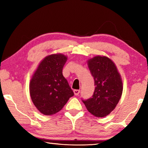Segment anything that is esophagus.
Listing matches in <instances>:
<instances>
[{"label":"esophagus","instance_id":"obj_1","mask_svg":"<svg viewBox=\"0 0 148 148\" xmlns=\"http://www.w3.org/2000/svg\"><path fill=\"white\" fill-rule=\"evenodd\" d=\"M79 90H77V89H75V90H74V95H76V96H77V95H79Z\"/></svg>","mask_w":148,"mask_h":148}]
</instances>
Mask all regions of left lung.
Returning a JSON list of instances; mask_svg holds the SVG:
<instances>
[{
	"mask_svg": "<svg viewBox=\"0 0 148 148\" xmlns=\"http://www.w3.org/2000/svg\"><path fill=\"white\" fill-rule=\"evenodd\" d=\"M87 65L95 89L91 98L83 102L92 116L103 117L113 111L121 98V76L113 61L106 56H95L87 60Z\"/></svg>",
	"mask_w": 148,
	"mask_h": 148,
	"instance_id": "1",
	"label": "left lung"
}]
</instances>
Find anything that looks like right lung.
Masks as SVG:
<instances>
[{"mask_svg": "<svg viewBox=\"0 0 148 148\" xmlns=\"http://www.w3.org/2000/svg\"><path fill=\"white\" fill-rule=\"evenodd\" d=\"M67 56L62 53L47 56L40 62L29 84L31 100L37 110L46 116L57 113L74 95L62 75Z\"/></svg>", "mask_w": 148, "mask_h": 148, "instance_id": "right-lung-1", "label": "right lung"}]
</instances>
